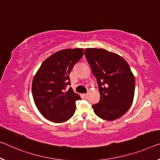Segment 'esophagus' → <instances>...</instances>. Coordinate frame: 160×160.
I'll use <instances>...</instances> for the list:
<instances>
[{
	"label": "esophagus",
	"instance_id": "obj_1",
	"mask_svg": "<svg viewBox=\"0 0 160 160\" xmlns=\"http://www.w3.org/2000/svg\"><path fill=\"white\" fill-rule=\"evenodd\" d=\"M84 97H85V98H87V97H88V93L84 94Z\"/></svg>",
	"mask_w": 160,
	"mask_h": 160
}]
</instances>
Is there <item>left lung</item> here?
<instances>
[{"label": "left lung", "mask_w": 160, "mask_h": 160, "mask_svg": "<svg viewBox=\"0 0 160 160\" xmlns=\"http://www.w3.org/2000/svg\"><path fill=\"white\" fill-rule=\"evenodd\" d=\"M85 55L97 79L100 99L92 105L102 120L112 121L128 112L135 95V79L126 60L102 48H86Z\"/></svg>", "instance_id": "left-lung-1"}]
</instances>
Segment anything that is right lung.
Masks as SVG:
<instances>
[{
  "label": "right lung",
  "mask_w": 160,
  "mask_h": 160,
  "mask_svg": "<svg viewBox=\"0 0 160 160\" xmlns=\"http://www.w3.org/2000/svg\"><path fill=\"white\" fill-rule=\"evenodd\" d=\"M82 48L64 49L53 53L42 63L33 78L32 94L42 115L53 122H64L74 115L80 96L70 84L69 75L83 55Z\"/></svg>",
  "instance_id": "obj_1"
}]
</instances>
